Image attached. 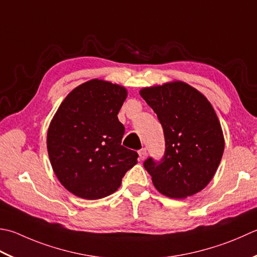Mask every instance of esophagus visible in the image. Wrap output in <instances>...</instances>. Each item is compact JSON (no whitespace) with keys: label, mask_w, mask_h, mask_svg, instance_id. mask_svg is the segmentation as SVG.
Returning <instances> with one entry per match:
<instances>
[{"label":"esophagus","mask_w":257,"mask_h":257,"mask_svg":"<svg viewBox=\"0 0 257 257\" xmlns=\"http://www.w3.org/2000/svg\"><path fill=\"white\" fill-rule=\"evenodd\" d=\"M138 155H139L140 160H144L146 158V155H147V150H146V148H142L138 152Z\"/></svg>","instance_id":"esophagus-1"}]
</instances>
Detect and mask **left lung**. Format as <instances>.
<instances>
[{
  "label": "left lung",
  "mask_w": 257,
  "mask_h": 257,
  "mask_svg": "<svg viewBox=\"0 0 257 257\" xmlns=\"http://www.w3.org/2000/svg\"><path fill=\"white\" fill-rule=\"evenodd\" d=\"M140 95L162 123L163 158L144 162L158 192L185 198L205 188L214 177L224 153V137L212 104L184 82L145 88Z\"/></svg>",
  "instance_id": "obj_1"
}]
</instances>
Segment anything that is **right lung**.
Segmentation results:
<instances>
[{
    "label": "right lung",
    "instance_id": "right-lung-1",
    "mask_svg": "<svg viewBox=\"0 0 257 257\" xmlns=\"http://www.w3.org/2000/svg\"><path fill=\"white\" fill-rule=\"evenodd\" d=\"M127 97L123 87L91 80L60 104L48 132L52 168L70 193L99 199L119 188L138 154L121 146L123 124L117 114Z\"/></svg>",
    "mask_w": 257,
    "mask_h": 257
}]
</instances>
